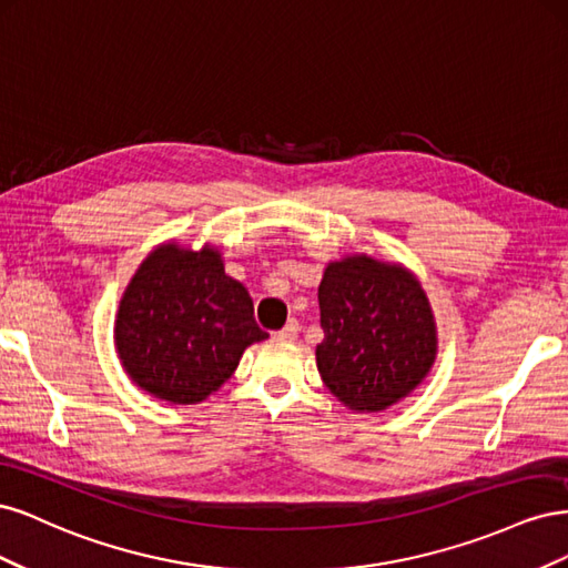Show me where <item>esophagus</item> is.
Returning <instances> with one entry per match:
<instances>
[{
	"instance_id": "1",
	"label": "esophagus",
	"mask_w": 568,
	"mask_h": 568,
	"mask_svg": "<svg viewBox=\"0 0 568 568\" xmlns=\"http://www.w3.org/2000/svg\"><path fill=\"white\" fill-rule=\"evenodd\" d=\"M298 332H301V326H298V322L296 320H288L284 326H282V329L277 332V336L280 338H296L298 336Z\"/></svg>"
}]
</instances>
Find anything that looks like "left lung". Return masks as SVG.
Returning a JSON list of instances; mask_svg holds the SVG:
<instances>
[{
	"label": "left lung",
	"mask_w": 568,
	"mask_h": 568,
	"mask_svg": "<svg viewBox=\"0 0 568 568\" xmlns=\"http://www.w3.org/2000/svg\"><path fill=\"white\" fill-rule=\"evenodd\" d=\"M317 301V369L343 407L382 412L422 386L436 363L438 329L415 272L367 253L343 255L326 263Z\"/></svg>",
	"instance_id": "left-lung-1"
}]
</instances>
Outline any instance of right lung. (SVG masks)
Masks as SVG:
<instances>
[{"label":"right lung","mask_w":568,"mask_h":568,"mask_svg":"<svg viewBox=\"0 0 568 568\" xmlns=\"http://www.w3.org/2000/svg\"><path fill=\"white\" fill-rule=\"evenodd\" d=\"M267 334L253 301L213 244L153 248L123 291L113 346L128 379L170 405H199L225 384L244 351Z\"/></svg>","instance_id":"obj_1"}]
</instances>
